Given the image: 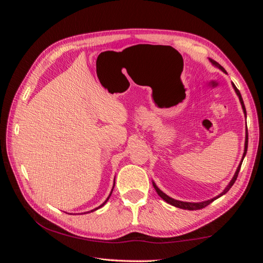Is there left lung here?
Returning a JSON list of instances; mask_svg holds the SVG:
<instances>
[{
  "label": "left lung",
  "mask_w": 263,
  "mask_h": 263,
  "mask_svg": "<svg viewBox=\"0 0 263 263\" xmlns=\"http://www.w3.org/2000/svg\"><path fill=\"white\" fill-rule=\"evenodd\" d=\"M210 61L213 63V65L215 66V67H217L218 69H220L222 72H226V70L222 68L218 62H216L215 60H213V59H210ZM233 87H234V90H235V92L237 93V95H238V98H239V101H240V104H241V106H242V109H243V113H245V115H246V107H245V104H243V101H242V98H241V94H240V92H239V90L237 89L236 87V85L233 83ZM247 148H248V136H247L246 135V141H245V150H243V155H242V159H241V161H240V163H239V165H238V168H237V170H236V172H235V174H234V177H233V179H232V181L229 182V184L225 187V190L222 191V192L219 194V195H217V196H215V197H213V198H211V200H208V201H204V202H200V203H190V202H182V201H178V200H174V198H172V197H170V196H168L166 194H164L162 191L159 189L157 185H156V183L155 182H153V184H154V187H155V190L157 191V193H158V195L160 196L162 200H164L166 203H169L170 205H173V206H176V208H179V209H182V210H189V211H195V210H201V209H204V208H206V206L208 205H210L212 202H214L215 200H217L218 197H220L221 195H224V194H226L228 191H229V189L232 187L233 185H234V183H235V181L237 180V177H238V173H239V170H240V166H241V163H242V160H243V158H245V156H246V154H247Z\"/></svg>",
  "instance_id": "obj_1"
}]
</instances>
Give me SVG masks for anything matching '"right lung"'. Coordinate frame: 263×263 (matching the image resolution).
Masks as SVG:
<instances>
[{
	"label": "right lung",
	"mask_w": 263,
	"mask_h": 263,
	"mask_svg": "<svg viewBox=\"0 0 263 263\" xmlns=\"http://www.w3.org/2000/svg\"><path fill=\"white\" fill-rule=\"evenodd\" d=\"M114 184H115V182H114ZM113 187H114V186H113ZM112 192H113V190H112ZM112 192H110V194H112ZM110 194H109V195H108V197H107V198H106V201H105V202H104V203H103V204H102V205H100V206H99V208H97V209H94V210H93V211H91V212H94V211H97V210H99V209H100V208H102V206H104V205H105V203H106V202H107V201H108V198H109V196H110Z\"/></svg>",
	"instance_id": "obj_1"
}]
</instances>
